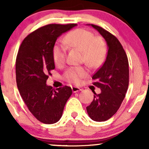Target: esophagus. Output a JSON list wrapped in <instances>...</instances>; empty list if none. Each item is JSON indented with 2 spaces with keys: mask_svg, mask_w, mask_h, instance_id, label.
Here are the masks:
<instances>
[{
  "mask_svg": "<svg viewBox=\"0 0 149 149\" xmlns=\"http://www.w3.org/2000/svg\"><path fill=\"white\" fill-rule=\"evenodd\" d=\"M72 91H73V93H76V92H78V91H81V89L79 87L73 86L72 87Z\"/></svg>",
  "mask_w": 149,
  "mask_h": 149,
  "instance_id": "obj_1",
  "label": "esophagus"
}]
</instances>
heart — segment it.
Returning <instances> with one entry per match:
<instances>
[{
	"label": "heart",
	"mask_w": 149,
	"mask_h": 149,
	"mask_svg": "<svg viewBox=\"0 0 149 149\" xmlns=\"http://www.w3.org/2000/svg\"><path fill=\"white\" fill-rule=\"evenodd\" d=\"M63 42L66 45L81 52L84 63L91 68L100 66L106 56L107 48L103 40L84 29H77L69 32L64 37ZM52 57L57 65H62L66 59L65 47L55 45L52 49ZM87 74L88 72L84 68L72 67L68 69L64 77L68 81L79 84Z\"/></svg>",
	"instance_id": "heart-1"
}]
</instances>
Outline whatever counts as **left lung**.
Segmentation results:
<instances>
[{
  "instance_id": "8db88e82",
  "label": "left lung",
  "mask_w": 149,
  "mask_h": 149,
  "mask_svg": "<svg viewBox=\"0 0 149 149\" xmlns=\"http://www.w3.org/2000/svg\"><path fill=\"white\" fill-rule=\"evenodd\" d=\"M108 47L106 61L93 75V84L101 89V93L94 92V100L86 107L91 120L103 122L109 120L120 107L128 88L129 65L127 55L116 37L103 28L94 24Z\"/></svg>"
}]
</instances>
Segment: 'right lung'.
Segmentation results:
<instances>
[{
    "instance_id": "1",
    "label": "right lung",
    "mask_w": 149,
    "mask_h": 149,
    "mask_svg": "<svg viewBox=\"0 0 149 149\" xmlns=\"http://www.w3.org/2000/svg\"><path fill=\"white\" fill-rule=\"evenodd\" d=\"M76 24H48L37 29L22 42L16 61L19 91L29 110L45 124L60 120L70 95V87L55 89L46 82L55 69L52 49L57 39L76 26Z\"/></svg>"
}]
</instances>
